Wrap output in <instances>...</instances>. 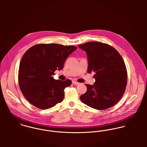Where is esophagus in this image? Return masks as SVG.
I'll return each instance as SVG.
<instances>
[{
  "instance_id": "esophagus-1",
  "label": "esophagus",
  "mask_w": 147,
  "mask_h": 147,
  "mask_svg": "<svg viewBox=\"0 0 147 147\" xmlns=\"http://www.w3.org/2000/svg\"><path fill=\"white\" fill-rule=\"evenodd\" d=\"M72 83L74 84V85H78V84H79V83H78V82H77L76 81H75V80L72 81Z\"/></svg>"
}]
</instances>
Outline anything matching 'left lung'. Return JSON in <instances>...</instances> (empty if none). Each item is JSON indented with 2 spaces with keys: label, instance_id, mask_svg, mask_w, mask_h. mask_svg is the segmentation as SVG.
Here are the masks:
<instances>
[{
  "label": "left lung",
  "instance_id": "left-lung-1",
  "mask_svg": "<svg viewBox=\"0 0 147 147\" xmlns=\"http://www.w3.org/2000/svg\"><path fill=\"white\" fill-rule=\"evenodd\" d=\"M79 47L86 52L88 72H96L94 85L85 84L87 90L80 96L82 102L97 110L115 105L123 96L127 82L122 57L115 48L104 43L88 42Z\"/></svg>",
  "mask_w": 147,
  "mask_h": 147
}]
</instances>
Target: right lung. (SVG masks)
Returning a JSON list of instances; mask_svg holds the SVG:
<instances>
[{"mask_svg": "<svg viewBox=\"0 0 147 147\" xmlns=\"http://www.w3.org/2000/svg\"><path fill=\"white\" fill-rule=\"evenodd\" d=\"M76 49L74 46L40 43L25 53L19 69V85L31 104L45 110L63 101L64 89L72 82L57 80L53 75L56 69L63 68L67 57Z\"/></svg>", "mask_w": 147, "mask_h": 147, "instance_id": "obj_1", "label": "right lung"}]
</instances>
